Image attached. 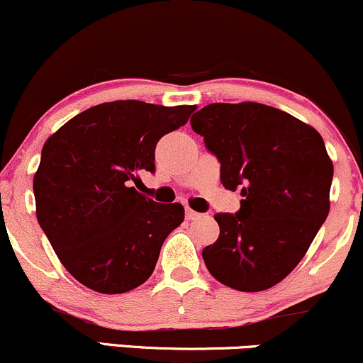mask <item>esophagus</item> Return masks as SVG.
I'll return each instance as SVG.
<instances>
[{"instance_id": "obj_1", "label": "esophagus", "mask_w": 363, "mask_h": 363, "mask_svg": "<svg viewBox=\"0 0 363 363\" xmlns=\"http://www.w3.org/2000/svg\"><path fill=\"white\" fill-rule=\"evenodd\" d=\"M185 216H186V219H189V221H194V219H199L201 218V213H195L194 209H190V207H186V211H185Z\"/></svg>"}]
</instances>
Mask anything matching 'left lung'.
I'll return each instance as SVG.
<instances>
[{
  "label": "left lung",
  "mask_w": 363,
  "mask_h": 363,
  "mask_svg": "<svg viewBox=\"0 0 363 363\" xmlns=\"http://www.w3.org/2000/svg\"><path fill=\"white\" fill-rule=\"evenodd\" d=\"M195 133L221 162V183L242 189L236 214H216L219 238L202 250L219 283L264 291L298 266L329 214L333 161L320 133L260 103H214Z\"/></svg>",
  "instance_id": "left-lung-1"
}]
</instances>
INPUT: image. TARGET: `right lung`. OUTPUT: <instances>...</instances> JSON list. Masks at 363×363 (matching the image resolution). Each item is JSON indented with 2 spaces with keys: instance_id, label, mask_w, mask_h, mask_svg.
Segmentation results:
<instances>
[{
  "instance_id": "1",
  "label": "right lung",
  "mask_w": 363,
  "mask_h": 363,
  "mask_svg": "<svg viewBox=\"0 0 363 363\" xmlns=\"http://www.w3.org/2000/svg\"><path fill=\"white\" fill-rule=\"evenodd\" d=\"M195 109L113 101L73 116L46 140L34 174L35 216L60 262L84 286L116 295L152 274L185 209L154 202L133 183L154 173L160 138Z\"/></svg>"
}]
</instances>
